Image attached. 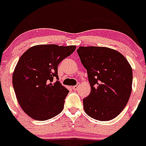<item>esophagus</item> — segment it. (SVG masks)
<instances>
[{
	"label": "esophagus",
	"instance_id": "esophagus-1",
	"mask_svg": "<svg viewBox=\"0 0 146 146\" xmlns=\"http://www.w3.org/2000/svg\"><path fill=\"white\" fill-rule=\"evenodd\" d=\"M79 84H76V86H72V88L73 90H77L78 88H79Z\"/></svg>",
	"mask_w": 146,
	"mask_h": 146
}]
</instances>
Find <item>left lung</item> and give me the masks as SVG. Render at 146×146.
Segmentation results:
<instances>
[{
	"mask_svg": "<svg viewBox=\"0 0 146 146\" xmlns=\"http://www.w3.org/2000/svg\"><path fill=\"white\" fill-rule=\"evenodd\" d=\"M77 53L91 87L90 95L83 100L84 110L98 120H112L129 101L132 69L124 56L112 48L80 46Z\"/></svg>",
	"mask_w": 146,
	"mask_h": 146,
	"instance_id": "8db88e82",
	"label": "left lung"
}]
</instances>
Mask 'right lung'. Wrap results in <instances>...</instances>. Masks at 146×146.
<instances>
[{"label": "right lung", "mask_w": 146, "mask_h": 146, "mask_svg": "<svg viewBox=\"0 0 146 146\" xmlns=\"http://www.w3.org/2000/svg\"><path fill=\"white\" fill-rule=\"evenodd\" d=\"M76 46L37 45L19 60L12 76L18 102L32 118L46 120L62 111L69 90L58 81V65Z\"/></svg>", "instance_id": "obj_1"}]
</instances>
